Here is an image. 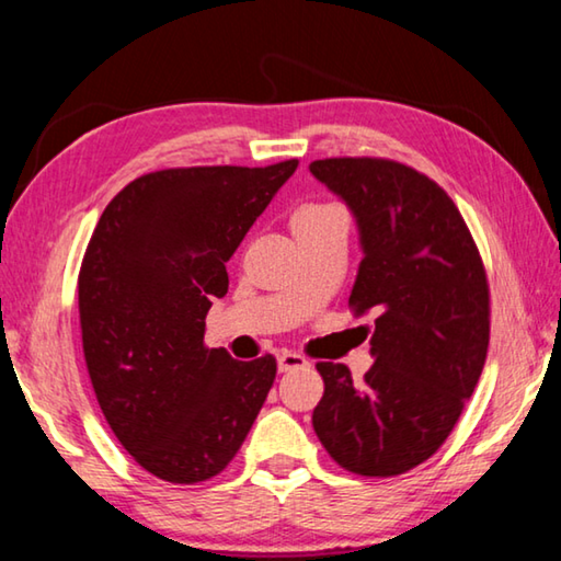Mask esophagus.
I'll return each instance as SVG.
<instances>
[{
    "label": "esophagus",
    "instance_id": "obj_1",
    "mask_svg": "<svg viewBox=\"0 0 561 561\" xmlns=\"http://www.w3.org/2000/svg\"><path fill=\"white\" fill-rule=\"evenodd\" d=\"M277 367H279V371L301 369V367H307V359L297 352H279L277 354Z\"/></svg>",
    "mask_w": 561,
    "mask_h": 561
}]
</instances>
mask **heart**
Segmentation results:
<instances>
[{
	"label": "heart",
	"mask_w": 561,
	"mask_h": 561,
	"mask_svg": "<svg viewBox=\"0 0 561 561\" xmlns=\"http://www.w3.org/2000/svg\"><path fill=\"white\" fill-rule=\"evenodd\" d=\"M314 209H322V207H305V209H299V211H314Z\"/></svg>",
	"instance_id": "1"
}]
</instances>
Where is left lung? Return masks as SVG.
<instances>
[{
	"label": "left lung",
	"mask_w": 561,
	"mask_h": 561,
	"mask_svg": "<svg viewBox=\"0 0 561 561\" xmlns=\"http://www.w3.org/2000/svg\"><path fill=\"white\" fill-rule=\"evenodd\" d=\"M309 172L357 219L364 260L350 305L377 312L364 385L344 364H317L324 394L314 432L346 472L404 474L449 437L484 369L482 256L449 194L412 167L336 157Z\"/></svg>",
	"instance_id": "left-lung-1"
}]
</instances>
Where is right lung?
<instances>
[{
  "mask_svg": "<svg viewBox=\"0 0 561 561\" xmlns=\"http://www.w3.org/2000/svg\"><path fill=\"white\" fill-rule=\"evenodd\" d=\"M297 159L162 169L129 182L96 221L79 270V324L96 402L139 467L172 484L217 477L277 377L272 354L204 346L227 262Z\"/></svg>",
  "mask_w": 561,
  "mask_h": 561,
  "instance_id": "obj_1",
  "label": "right lung"
}]
</instances>
